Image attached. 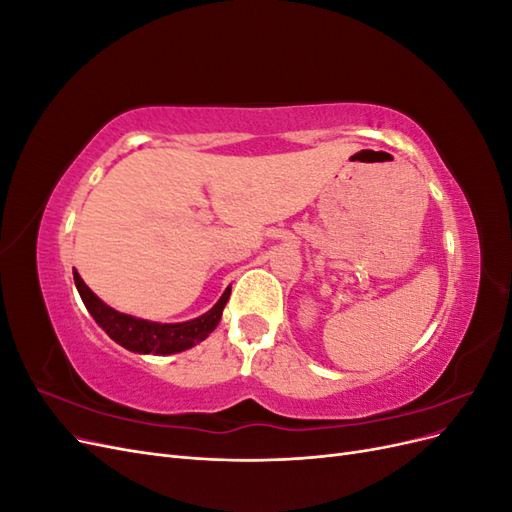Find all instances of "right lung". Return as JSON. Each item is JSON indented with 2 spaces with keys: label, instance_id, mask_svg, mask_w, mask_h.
Returning <instances> with one entry per match:
<instances>
[{
  "label": "right lung",
  "instance_id": "obj_1",
  "mask_svg": "<svg viewBox=\"0 0 512 512\" xmlns=\"http://www.w3.org/2000/svg\"><path fill=\"white\" fill-rule=\"evenodd\" d=\"M74 284L81 294L87 312L98 322V327H102L106 335L119 346L132 352H141V354H175V352L192 348L198 342H203V339L218 327V322L222 318V309L230 297V288H226L222 299L200 318H194L190 322H179V324H158V322H149V320L132 318L128 314L115 312L113 307L102 303L96 294L87 288V284L81 280V275L76 271H74Z\"/></svg>",
  "mask_w": 512,
  "mask_h": 512
}]
</instances>
